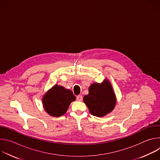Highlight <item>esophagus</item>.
Wrapping results in <instances>:
<instances>
[{
	"label": "esophagus",
	"instance_id": "obj_1",
	"mask_svg": "<svg viewBox=\"0 0 160 160\" xmlns=\"http://www.w3.org/2000/svg\"><path fill=\"white\" fill-rule=\"evenodd\" d=\"M82 99H83V98H82V96H80V95H79V96H78L77 97V100L78 101H82Z\"/></svg>",
	"mask_w": 160,
	"mask_h": 160
}]
</instances>
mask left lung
Segmentation results:
<instances>
[{"mask_svg":"<svg viewBox=\"0 0 160 160\" xmlns=\"http://www.w3.org/2000/svg\"><path fill=\"white\" fill-rule=\"evenodd\" d=\"M83 102L94 116L102 117L111 112L116 104V96L109 81L105 79L101 83L91 85Z\"/></svg>","mask_w":160,"mask_h":160,"instance_id":"obj_1","label":"left lung"}]
</instances>
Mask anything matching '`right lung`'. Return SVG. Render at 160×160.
<instances>
[{"instance_id": "1", "label": "right lung", "mask_w": 160, "mask_h": 160, "mask_svg": "<svg viewBox=\"0 0 160 160\" xmlns=\"http://www.w3.org/2000/svg\"><path fill=\"white\" fill-rule=\"evenodd\" d=\"M75 99L70 90L55 85L43 96L42 103L44 109L49 115L58 117L66 112L71 102Z\"/></svg>"}]
</instances>
